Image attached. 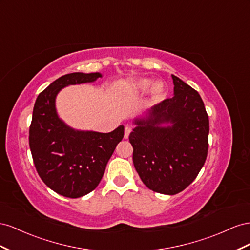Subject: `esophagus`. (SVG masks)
I'll list each match as a JSON object with an SVG mask.
<instances>
[{
  "label": "esophagus",
  "mask_w": 250,
  "mask_h": 250,
  "mask_svg": "<svg viewBox=\"0 0 250 250\" xmlns=\"http://www.w3.org/2000/svg\"><path fill=\"white\" fill-rule=\"evenodd\" d=\"M131 131H132V129H131L130 126H125V139L129 138V135H130Z\"/></svg>",
  "instance_id": "1"
}]
</instances>
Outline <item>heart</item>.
<instances>
[{"mask_svg":"<svg viewBox=\"0 0 250 250\" xmlns=\"http://www.w3.org/2000/svg\"><path fill=\"white\" fill-rule=\"evenodd\" d=\"M151 88L152 99L154 102H160L166 95V84L162 82H155L149 78H140L133 83V89L140 93H145Z\"/></svg>","mask_w":250,"mask_h":250,"instance_id":"obj_1","label":"heart"}]
</instances>
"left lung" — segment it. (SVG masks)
<instances>
[{"label":"left lung","mask_w":250,"mask_h":250,"mask_svg":"<svg viewBox=\"0 0 250 250\" xmlns=\"http://www.w3.org/2000/svg\"><path fill=\"white\" fill-rule=\"evenodd\" d=\"M174 97L136 118L129 139L133 163L146 187L176 195L196 179L208 151L209 120L201 96L172 75ZM170 123V126H161Z\"/></svg>","instance_id":"obj_1"}]
</instances>
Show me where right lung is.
<instances>
[{"label":"right lung","instance_id":"right-lung-1","mask_svg":"<svg viewBox=\"0 0 250 250\" xmlns=\"http://www.w3.org/2000/svg\"><path fill=\"white\" fill-rule=\"evenodd\" d=\"M101 73L62 75L39 94L29 129V146L41 179L68 198H80L96 188L106 163L123 140L124 125L110 133L78 131L59 117L55 98L70 84L95 82Z\"/></svg>","mask_w":250,"mask_h":250}]
</instances>
